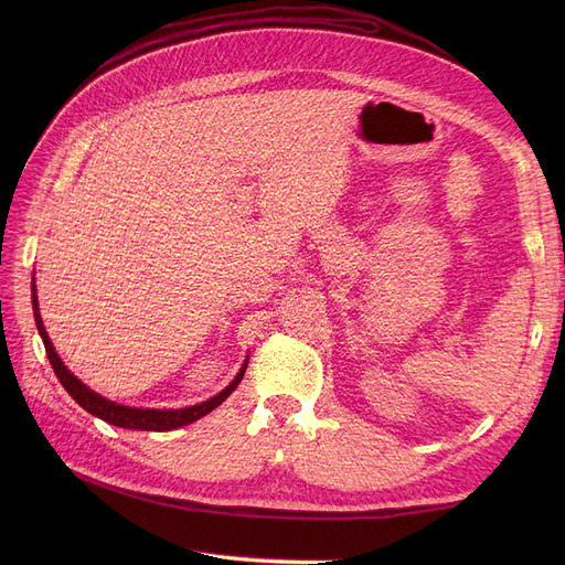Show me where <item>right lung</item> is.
<instances>
[{"label": "right lung", "mask_w": 565, "mask_h": 565, "mask_svg": "<svg viewBox=\"0 0 565 565\" xmlns=\"http://www.w3.org/2000/svg\"><path fill=\"white\" fill-rule=\"evenodd\" d=\"M32 305H34V318H36V328H39V334L43 339V345H45V352H47V360L58 377V382L64 384V390L75 398V403H79L86 412H92L94 417L111 424V426H118V428H130V430H156V433H164V430H173V428H181V426H188V424H194L196 419L205 417L207 412H213L217 405H222L231 392H235L237 384H241L245 371H247V360L241 369V373L235 375V380L228 384L226 390H222L217 396L207 398L199 405H192V407H181V409H146V407H128V405H118L114 401H107L105 396L96 394L86 387L84 382H79L62 362V358H58L45 328H43V318L39 313V298H36V286L32 284Z\"/></svg>", "instance_id": "right-lung-1"}]
</instances>
